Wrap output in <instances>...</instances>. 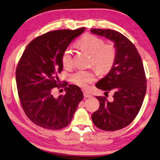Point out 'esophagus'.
<instances>
[{"instance_id": "esophagus-1", "label": "esophagus", "mask_w": 160, "mask_h": 160, "mask_svg": "<svg viewBox=\"0 0 160 160\" xmlns=\"http://www.w3.org/2000/svg\"><path fill=\"white\" fill-rule=\"evenodd\" d=\"M83 94H84V98H91V94L89 93L87 91H84L83 92Z\"/></svg>"}]
</instances>
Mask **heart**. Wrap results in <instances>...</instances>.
Wrapping results in <instances>:
<instances>
[{"mask_svg": "<svg viewBox=\"0 0 160 160\" xmlns=\"http://www.w3.org/2000/svg\"><path fill=\"white\" fill-rule=\"evenodd\" d=\"M102 38L92 34L84 35L78 41L77 46L91 54V64L99 71L105 73L112 69L117 58V49L111 43H103ZM61 63L63 68L68 69L72 65V54L69 48L62 52ZM95 70H80L72 74L71 80L78 87L85 88L96 80Z\"/></svg>", "mask_w": 160, "mask_h": 160, "instance_id": "obj_1", "label": "heart"}]
</instances>
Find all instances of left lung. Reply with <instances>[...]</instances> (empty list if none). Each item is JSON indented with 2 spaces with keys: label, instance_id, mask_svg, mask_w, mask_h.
Segmentation results:
<instances>
[{
  "label": "left lung",
  "instance_id": "1",
  "mask_svg": "<svg viewBox=\"0 0 160 160\" xmlns=\"http://www.w3.org/2000/svg\"><path fill=\"white\" fill-rule=\"evenodd\" d=\"M92 33L112 40L117 49L116 61L107 75L95 87L114 91L112 102L96 96L99 109L91 118L96 127L113 132L127 127L134 120L142 106L147 91V78L142 59L130 40L111 29L93 28Z\"/></svg>",
  "mask_w": 160,
  "mask_h": 160
}]
</instances>
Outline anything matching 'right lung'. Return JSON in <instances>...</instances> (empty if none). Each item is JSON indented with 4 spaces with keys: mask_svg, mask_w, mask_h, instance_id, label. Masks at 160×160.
Instances as JSON below:
<instances>
[{
    "mask_svg": "<svg viewBox=\"0 0 160 160\" xmlns=\"http://www.w3.org/2000/svg\"><path fill=\"white\" fill-rule=\"evenodd\" d=\"M85 28L57 30L37 37L26 48L16 71L20 104L27 117L37 125L51 130L65 128L82 100L76 85L67 87L58 74L62 70L61 55ZM65 87L66 93L54 98L53 89Z\"/></svg>",
    "mask_w": 160,
    "mask_h": 160,
    "instance_id": "add662e5",
    "label": "right lung"
}]
</instances>
